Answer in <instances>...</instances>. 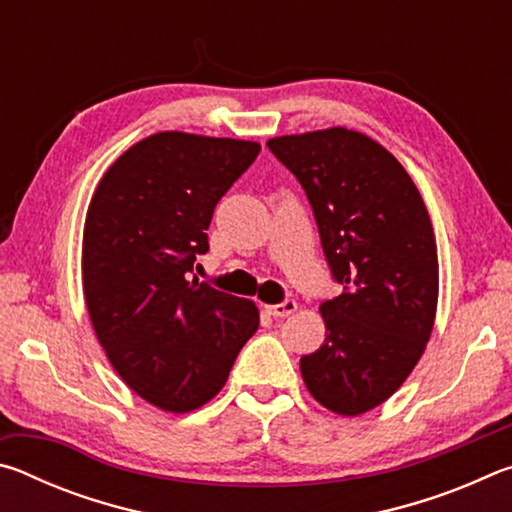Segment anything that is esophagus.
Listing matches in <instances>:
<instances>
[{"instance_id":"esophagus-1","label":"esophagus","mask_w":512,"mask_h":512,"mask_svg":"<svg viewBox=\"0 0 512 512\" xmlns=\"http://www.w3.org/2000/svg\"><path fill=\"white\" fill-rule=\"evenodd\" d=\"M296 309H298V302L291 300V298L282 300L280 305H266V307H264L266 314L273 316V318H287V316H291Z\"/></svg>"}]
</instances>
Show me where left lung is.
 Masks as SVG:
<instances>
[{
  "label": "left lung",
  "mask_w": 512,
  "mask_h": 512,
  "mask_svg": "<svg viewBox=\"0 0 512 512\" xmlns=\"http://www.w3.org/2000/svg\"><path fill=\"white\" fill-rule=\"evenodd\" d=\"M307 194L341 296L325 341L300 359L309 393L339 415L388 400L427 345L438 302L431 219L409 173L370 137L329 128L268 140Z\"/></svg>",
  "instance_id": "8db88e82"
}]
</instances>
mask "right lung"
<instances>
[{"mask_svg": "<svg viewBox=\"0 0 512 512\" xmlns=\"http://www.w3.org/2000/svg\"><path fill=\"white\" fill-rule=\"evenodd\" d=\"M257 142L158 133L101 178L83 232V291L112 368L146 402L194 411L221 391L257 332L250 300L198 282L216 203L259 155Z\"/></svg>", "mask_w": 512, "mask_h": 512, "instance_id": "obj_1", "label": "right lung"}]
</instances>
